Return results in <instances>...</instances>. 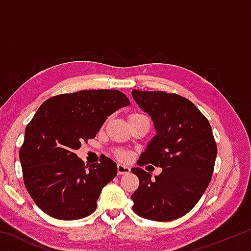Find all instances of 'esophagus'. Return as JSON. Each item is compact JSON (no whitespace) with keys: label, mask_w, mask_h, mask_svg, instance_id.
Listing matches in <instances>:
<instances>
[{"label":"esophagus","mask_w":251,"mask_h":251,"mask_svg":"<svg viewBox=\"0 0 251 251\" xmlns=\"http://www.w3.org/2000/svg\"><path fill=\"white\" fill-rule=\"evenodd\" d=\"M130 173V168L125 166V165L118 164L117 165V174L118 175H126V174Z\"/></svg>","instance_id":"34e87169"}]
</instances>
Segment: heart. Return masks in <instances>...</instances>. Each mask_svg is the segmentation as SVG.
<instances>
[{"instance_id":"b5f03b06","label":"heart","mask_w":251,"mask_h":251,"mask_svg":"<svg viewBox=\"0 0 251 251\" xmlns=\"http://www.w3.org/2000/svg\"><path fill=\"white\" fill-rule=\"evenodd\" d=\"M144 117H146V116L142 115V114L135 113V114H131V115L129 116V121L138 120V118H144ZM115 154H116V157H117V158H120V159H127V158H128V154H127V152H126V151H124L118 150V151H116Z\"/></svg>"}]
</instances>
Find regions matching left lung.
I'll return each instance as SVG.
<instances>
[{"label":"left lung","instance_id":"1","mask_svg":"<svg viewBox=\"0 0 251 251\" xmlns=\"http://www.w3.org/2000/svg\"><path fill=\"white\" fill-rule=\"evenodd\" d=\"M131 96L151 116L156 129L138 165L163 168L155 179L142 168H131L139 179L130 196L133 210L145 219L171 222L192 210L209 185L217 156L211 126L182 96L137 90Z\"/></svg>","mask_w":251,"mask_h":251}]
</instances>
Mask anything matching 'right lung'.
<instances>
[{"mask_svg": "<svg viewBox=\"0 0 251 251\" xmlns=\"http://www.w3.org/2000/svg\"><path fill=\"white\" fill-rule=\"evenodd\" d=\"M128 105L120 91L91 90L50 97L40 106L25 129L20 160L24 185L45 214L76 220L94 212L117 165L104 156L86 167L75 151L95 137L109 115Z\"/></svg>", "mask_w": 251, "mask_h": 251, "instance_id": "1", "label": "right lung"}]
</instances>
